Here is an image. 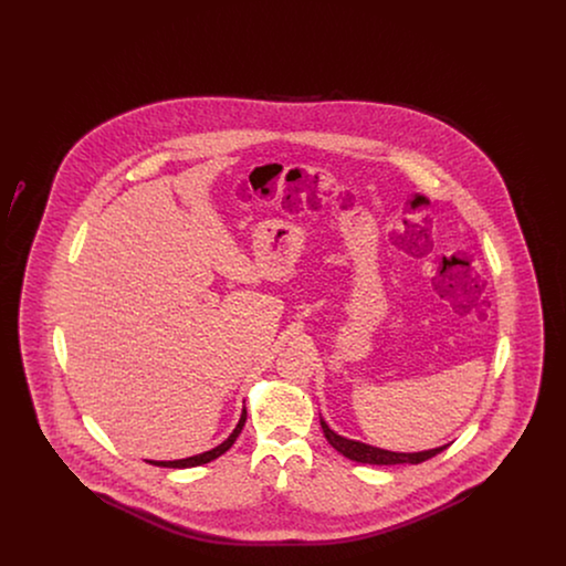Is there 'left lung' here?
<instances>
[{"mask_svg": "<svg viewBox=\"0 0 566 566\" xmlns=\"http://www.w3.org/2000/svg\"><path fill=\"white\" fill-rule=\"evenodd\" d=\"M321 427H323L324 437L326 441L346 458L356 460V462H365V464H401V462H411V464H420L429 458L441 454L448 446L434 448V450H427V452H416V454H399V452H388V450H379L374 446L360 443V441H352L346 437H339L337 432L331 431L328 424L321 418Z\"/></svg>", "mask_w": 566, "mask_h": 566, "instance_id": "obj_1", "label": "left lung"}]
</instances>
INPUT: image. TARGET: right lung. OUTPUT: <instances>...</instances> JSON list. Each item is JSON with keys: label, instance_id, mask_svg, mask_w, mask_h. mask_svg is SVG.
<instances>
[{"label": "right lung", "instance_id": "add662e5", "mask_svg": "<svg viewBox=\"0 0 566 566\" xmlns=\"http://www.w3.org/2000/svg\"><path fill=\"white\" fill-rule=\"evenodd\" d=\"M243 424H245V407H243L242 418H240L235 431L231 432L229 439L222 441L214 450L203 452V454H197V457L185 458V460H169V462L159 460V462H155V464H157V467H169V469H187V467H199V464H206V462H210V460H216V458L222 457V454L235 443V439H238L240 432H242Z\"/></svg>", "mask_w": 566, "mask_h": 566}]
</instances>
